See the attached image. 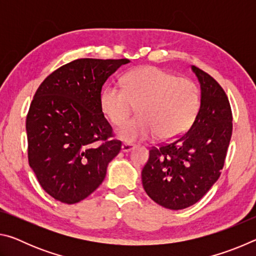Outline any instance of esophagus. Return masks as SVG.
Here are the masks:
<instances>
[{
  "label": "esophagus",
  "instance_id": "34e87169",
  "mask_svg": "<svg viewBox=\"0 0 256 256\" xmlns=\"http://www.w3.org/2000/svg\"><path fill=\"white\" fill-rule=\"evenodd\" d=\"M134 146H134L133 144H128V142H126V144H122V151H123V152H128V151H131L132 149H134Z\"/></svg>",
  "mask_w": 256,
  "mask_h": 256
}]
</instances>
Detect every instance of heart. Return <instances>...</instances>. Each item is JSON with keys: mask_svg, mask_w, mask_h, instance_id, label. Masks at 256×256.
<instances>
[{"mask_svg": "<svg viewBox=\"0 0 256 256\" xmlns=\"http://www.w3.org/2000/svg\"><path fill=\"white\" fill-rule=\"evenodd\" d=\"M136 105L138 118L116 128L120 140L136 142L156 136L174 140L196 120L200 92L192 80L156 66H144L126 73L122 88L108 84L99 94L102 114L115 125L122 123Z\"/></svg>", "mask_w": 256, "mask_h": 256, "instance_id": "1", "label": "heart"}]
</instances>
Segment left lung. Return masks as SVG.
Wrapping results in <instances>:
<instances>
[{"label":"left lung","instance_id":"obj_1","mask_svg":"<svg viewBox=\"0 0 256 256\" xmlns=\"http://www.w3.org/2000/svg\"><path fill=\"white\" fill-rule=\"evenodd\" d=\"M200 84V108L190 128L176 140L150 150L141 172L146 193L166 209L180 210L204 196L222 174L232 132L224 89L192 66Z\"/></svg>","mask_w":256,"mask_h":256}]
</instances>
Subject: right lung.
Returning <instances> with one entry per match:
<instances>
[{
    "instance_id": "obj_1",
    "label": "right lung",
    "mask_w": 256,
    "mask_h": 256,
    "mask_svg": "<svg viewBox=\"0 0 256 256\" xmlns=\"http://www.w3.org/2000/svg\"><path fill=\"white\" fill-rule=\"evenodd\" d=\"M130 60L80 58L42 81L30 105L26 130L29 164L46 193L73 204L105 180L120 150L99 106L106 80Z\"/></svg>"
}]
</instances>
